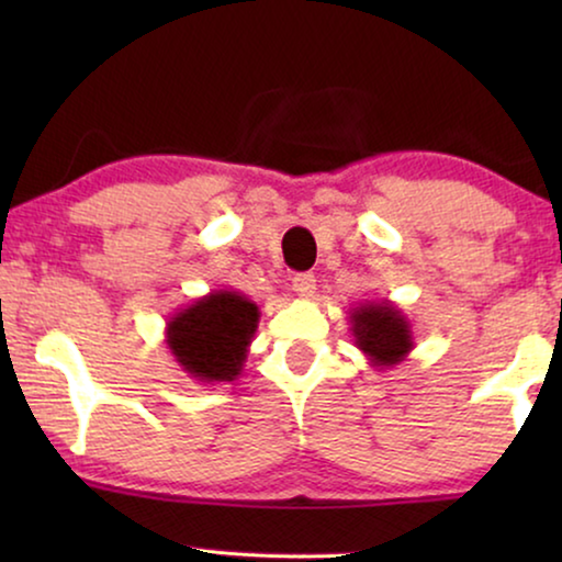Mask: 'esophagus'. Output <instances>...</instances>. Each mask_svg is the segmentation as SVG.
<instances>
[{
  "label": "esophagus",
  "instance_id": "1",
  "mask_svg": "<svg viewBox=\"0 0 562 562\" xmlns=\"http://www.w3.org/2000/svg\"><path fill=\"white\" fill-rule=\"evenodd\" d=\"M314 286H317V279H314L312 273H296L294 279H291V289H294L296 296L302 299H312Z\"/></svg>",
  "mask_w": 562,
  "mask_h": 562
}]
</instances>
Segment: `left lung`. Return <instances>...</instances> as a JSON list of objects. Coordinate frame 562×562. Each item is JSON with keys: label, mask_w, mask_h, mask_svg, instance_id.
Here are the masks:
<instances>
[{"label": "left lung", "mask_w": 562, "mask_h": 562, "mask_svg": "<svg viewBox=\"0 0 562 562\" xmlns=\"http://www.w3.org/2000/svg\"><path fill=\"white\" fill-rule=\"evenodd\" d=\"M350 333L375 371H389L414 350L412 322L389 299H373L350 310Z\"/></svg>", "instance_id": "left-lung-1"}]
</instances>
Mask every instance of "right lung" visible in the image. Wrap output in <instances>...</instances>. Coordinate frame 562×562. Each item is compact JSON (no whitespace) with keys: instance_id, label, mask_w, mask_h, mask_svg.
Masks as SVG:
<instances>
[{"instance_id":"obj_1","label":"right lung","mask_w":562,"mask_h":562,"mask_svg":"<svg viewBox=\"0 0 562 562\" xmlns=\"http://www.w3.org/2000/svg\"><path fill=\"white\" fill-rule=\"evenodd\" d=\"M258 304L235 289L199 296L166 322V345L189 379L233 383L243 373L258 329Z\"/></svg>"}]
</instances>
